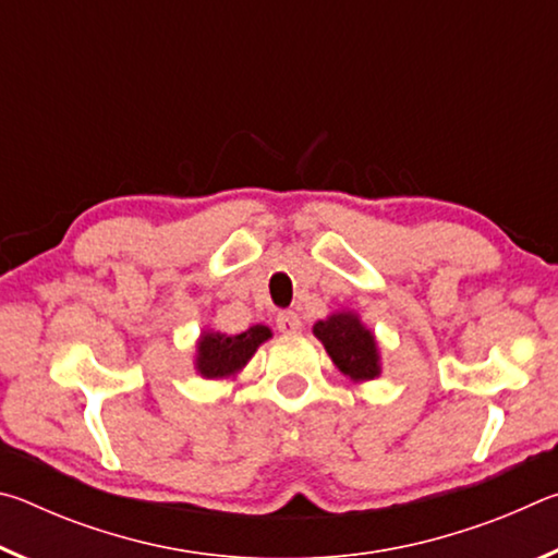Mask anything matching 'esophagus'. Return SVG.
<instances>
[{"label": "esophagus", "mask_w": 558, "mask_h": 558, "mask_svg": "<svg viewBox=\"0 0 558 558\" xmlns=\"http://www.w3.org/2000/svg\"><path fill=\"white\" fill-rule=\"evenodd\" d=\"M278 329L282 335H298L302 329V319L298 313H280L278 315Z\"/></svg>", "instance_id": "obj_1"}]
</instances>
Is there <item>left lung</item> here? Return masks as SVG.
<instances>
[{
    "label": "left lung",
    "instance_id": "1",
    "mask_svg": "<svg viewBox=\"0 0 558 558\" xmlns=\"http://www.w3.org/2000/svg\"><path fill=\"white\" fill-rule=\"evenodd\" d=\"M335 366L352 381H372L381 374V356L372 329L354 313H335L313 327Z\"/></svg>",
    "mask_w": 558,
    "mask_h": 558
}]
</instances>
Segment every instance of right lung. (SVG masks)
<instances>
[{
    "instance_id": "1",
    "label": "right lung",
    "mask_w": 558,
    "mask_h": 558,
    "mask_svg": "<svg viewBox=\"0 0 558 558\" xmlns=\"http://www.w3.org/2000/svg\"><path fill=\"white\" fill-rule=\"evenodd\" d=\"M266 339H270V329L266 325H253L241 335L206 329L196 342V372L204 379H229L251 362V356Z\"/></svg>"
}]
</instances>
